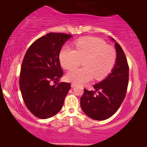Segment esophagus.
<instances>
[{"label": "esophagus", "instance_id": "1", "mask_svg": "<svg viewBox=\"0 0 147 147\" xmlns=\"http://www.w3.org/2000/svg\"><path fill=\"white\" fill-rule=\"evenodd\" d=\"M76 86V84H74V83H72L71 84V87L72 88H74V87H75Z\"/></svg>", "mask_w": 147, "mask_h": 147}]
</instances>
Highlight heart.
Segmentation results:
<instances>
[{
  "instance_id": "1",
  "label": "heart",
  "mask_w": 147,
  "mask_h": 147,
  "mask_svg": "<svg viewBox=\"0 0 147 147\" xmlns=\"http://www.w3.org/2000/svg\"><path fill=\"white\" fill-rule=\"evenodd\" d=\"M74 50L65 46L59 53L61 66L70 69L79 65L83 60L82 68H74L67 73L69 82L85 84L93 78L102 80L108 75L117 59L115 49L108 45L102 39L94 37H84L75 41Z\"/></svg>"
}]
</instances>
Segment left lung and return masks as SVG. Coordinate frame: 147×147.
<instances>
[{"label": "left lung", "instance_id": "left-lung-1", "mask_svg": "<svg viewBox=\"0 0 147 147\" xmlns=\"http://www.w3.org/2000/svg\"><path fill=\"white\" fill-rule=\"evenodd\" d=\"M115 46L117 59L112 72L106 79L93 86L94 91L84 89L80 98L83 111L94 120L103 121L112 116L121 106L126 94L129 66L121 47L117 42Z\"/></svg>", "mask_w": 147, "mask_h": 147}]
</instances>
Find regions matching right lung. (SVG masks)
Listing matches in <instances>:
<instances>
[{
	"instance_id": "obj_1",
	"label": "right lung",
	"mask_w": 147,
	"mask_h": 147,
	"mask_svg": "<svg viewBox=\"0 0 147 147\" xmlns=\"http://www.w3.org/2000/svg\"><path fill=\"white\" fill-rule=\"evenodd\" d=\"M71 37L64 33H49L35 41L24 55L20 89L26 108L39 119L58 113L71 89L70 83L59 82L63 74L59 55L65 42Z\"/></svg>"
}]
</instances>
